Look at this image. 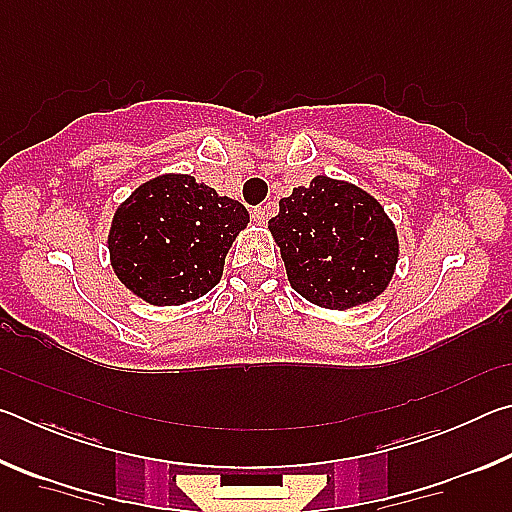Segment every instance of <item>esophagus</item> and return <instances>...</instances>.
<instances>
[{
  "label": "esophagus",
  "instance_id": "obj_1",
  "mask_svg": "<svg viewBox=\"0 0 512 512\" xmlns=\"http://www.w3.org/2000/svg\"><path fill=\"white\" fill-rule=\"evenodd\" d=\"M253 221L257 225H266V221H268V207L266 205L264 207H255V210H253Z\"/></svg>",
  "mask_w": 512,
  "mask_h": 512
}]
</instances>
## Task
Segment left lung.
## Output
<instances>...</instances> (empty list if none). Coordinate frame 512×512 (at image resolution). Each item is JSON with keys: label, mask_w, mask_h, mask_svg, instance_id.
Here are the masks:
<instances>
[{"label": "left lung", "mask_w": 512, "mask_h": 512, "mask_svg": "<svg viewBox=\"0 0 512 512\" xmlns=\"http://www.w3.org/2000/svg\"><path fill=\"white\" fill-rule=\"evenodd\" d=\"M293 291L311 305L348 311L391 284L400 237L375 196L348 180L314 176L280 198L268 221Z\"/></svg>", "instance_id": "8db88e82"}]
</instances>
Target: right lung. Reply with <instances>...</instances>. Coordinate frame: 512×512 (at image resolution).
<instances>
[{
    "label": "right lung",
    "instance_id": "1",
    "mask_svg": "<svg viewBox=\"0 0 512 512\" xmlns=\"http://www.w3.org/2000/svg\"><path fill=\"white\" fill-rule=\"evenodd\" d=\"M246 207L189 173H162L117 205L108 230L117 280L153 307H178L219 284Z\"/></svg>",
    "mask_w": 512,
    "mask_h": 512
}]
</instances>
